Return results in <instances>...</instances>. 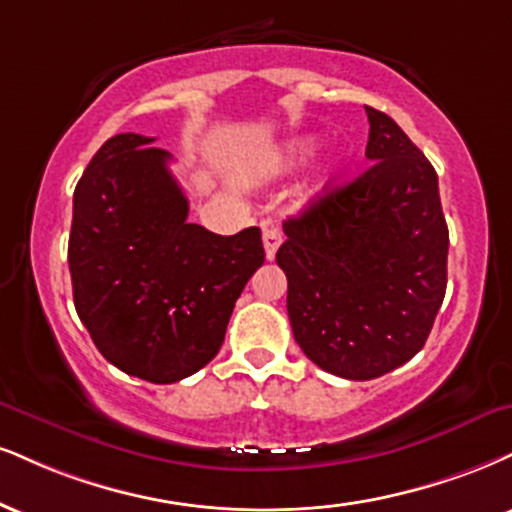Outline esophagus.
Here are the masks:
<instances>
[{
    "label": "esophagus",
    "mask_w": 512,
    "mask_h": 512,
    "mask_svg": "<svg viewBox=\"0 0 512 512\" xmlns=\"http://www.w3.org/2000/svg\"><path fill=\"white\" fill-rule=\"evenodd\" d=\"M262 240H264V252H267V260H274L276 250H279V245L283 243V233L276 229V226H269V229H264Z\"/></svg>",
    "instance_id": "1"
}]
</instances>
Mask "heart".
I'll use <instances>...</instances> for the list:
<instances>
[{
  "label": "heart",
  "mask_w": 512,
  "mask_h": 512,
  "mask_svg": "<svg viewBox=\"0 0 512 512\" xmlns=\"http://www.w3.org/2000/svg\"><path fill=\"white\" fill-rule=\"evenodd\" d=\"M310 150H312L310 140H298V143H293V145L286 150V157H283V164L291 166V164H295V162H300V159H305L307 155H310Z\"/></svg>",
  "instance_id": "b5f03b06"
}]
</instances>
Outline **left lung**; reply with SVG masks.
Returning <instances> with one entry per match:
<instances>
[{
  "label": "left lung",
  "instance_id": "8db88e82",
  "mask_svg": "<svg viewBox=\"0 0 512 512\" xmlns=\"http://www.w3.org/2000/svg\"><path fill=\"white\" fill-rule=\"evenodd\" d=\"M367 159L283 221L276 262L288 279V319L324 372L367 381L417 355L446 295L448 226L439 178L391 116L365 107Z\"/></svg>",
  "mask_w": 512,
  "mask_h": 512
}]
</instances>
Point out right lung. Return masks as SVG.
Listing matches in <instances>:
<instances>
[{"label": "right lung", "instance_id": "1", "mask_svg": "<svg viewBox=\"0 0 512 512\" xmlns=\"http://www.w3.org/2000/svg\"><path fill=\"white\" fill-rule=\"evenodd\" d=\"M138 133L109 138L73 193V303L121 372L174 384L219 353L233 305L262 267L257 226L217 236L188 224L171 155Z\"/></svg>", "mask_w": 512, "mask_h": 512}]
</instances>
